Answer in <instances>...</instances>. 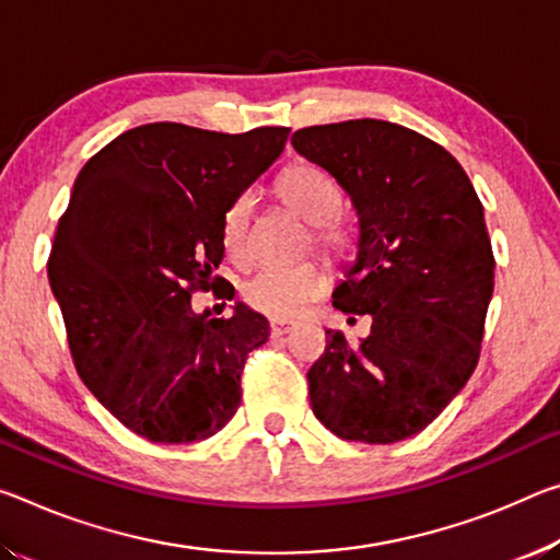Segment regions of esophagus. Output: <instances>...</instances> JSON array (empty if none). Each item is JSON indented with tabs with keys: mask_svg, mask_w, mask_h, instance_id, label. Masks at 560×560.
I'll list each match as a JSON object with an SVG mask.
<instances>
[{
	"mask_svg": "<svg viewBox=\"0 0 560 560\" xmlns=\"http://www.w3.org/2000/svg\"><path fill=\"white\" fill-rule=\"evenodd\" d=\"M291 328H294V322H279V318H273V322H271V336H283V334H289Z\"/></svg>",
	"mask_w": 560,
	"mask_h": 560,
	"instance_id": "esophagus-1",
	"label": "esophagus"
}]
</instances>
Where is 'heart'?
Wrapping results in <instances>:
<instances>
[{"instance_id": "1", "label": "heart", "mask_w": 560, "mask_h": 560, "mask_svg": "<svg viewBox=\"0 0 560 560\" xmlns=\"http://www.w3.org/2000/svg\"><path fill=\"white\" fill-rule=\"evenodd\" d=\"M273 197L294 211L306 224H312L314 246L328 259H339L349 248V234L336 224V211L341 207V191L334 176L314 162H294L283 166L273 179ZM221 246L232 259L248 256L252 242V201L236 197L221 214ZM326 289V273L314 261L296 266H271L244 283L242 296L248 308L264 316L294 318L308 301Z\"/></svg>"}]
</instances>
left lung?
<instances>
[{
    "instance_id": "obj_1",
    "label": "left lung",
    "mask_w": 560,
    "mask_h": 560,
    "mask_svg": "<svg viewBox=\"0 0 560 560\" xmlns=\"http://www.w3.org/2000/svg\"><path fill=\"white\" fill-rule=\"evenodd\" d=\"M291 144L351 197L359 252L334 306L349 322L371 316L359 343L326 331L308 369L316 419L346 441L416 436L481 353L495 269L481 199L446 149L392 121L306 127Z\"/></svg>"
}]
</instances>
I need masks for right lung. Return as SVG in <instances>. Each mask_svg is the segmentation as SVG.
Listing matches in <instances>:
<instances>
[{
    "label": "right lung",
    "instance_id": "add662e5",
    "mask_svg": "<svg viewBox=\"0 0 560 560\" xmlns=\"http://www.w3.org/2000/svg\"><path fill=\"white\" fill-rule=\"evenodd\" d=\"M289 131L144 124L77 176L49 283L79 376L139 436L203 441L242 404L244 363L269 339V322L244 304L221 318L197 314L191 294L219 287L221 214L283 152Z\"/></svg>",
    "mask_w": 560,
    "mask_h": 560
}]
</instances>
